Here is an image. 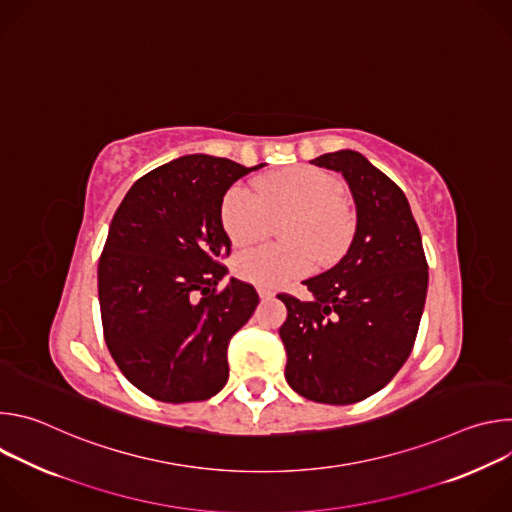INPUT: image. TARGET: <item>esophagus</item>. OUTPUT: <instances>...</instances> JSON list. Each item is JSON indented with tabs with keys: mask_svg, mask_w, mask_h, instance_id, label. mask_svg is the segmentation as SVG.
Wrapping results in <instances>:
<instances>
[{
	"mask_svg": "<svg viewBox=\"0 0 512 512\" xmlns=\"http://www.w3.org/2000/svg\"><path fill=\"white\" fill-rule=\"evenodd\" d=\"M257 291H259V298H261V300H269V298H273V296H275L273 291H271V289H267V287H259Z\"/></svg>",
	"mask_w": 512,
	"mask_h": 512,
	"instance_id": "34e87169",
	"label": "esophagus"
}]
</instances>
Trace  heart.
Wrapping results in <instances>:
<instances>
[{
	"instance_id": "heart-1",
	"label": "heart",
	"mask_w": 512,
	"mask_h": 512,
	"mask_svg": "<svg viewBox=\"0 0 512 512\" xmlns=\"http://www.w3.org/2000/svg\"><path fill=\"white\" fill-rule=\"evenodd\" d=\"M342 184L314 166H291L257 180L255 190L235 184L223 198L221 225L233 245L261 239L269 216L289 212L283 245H261L235 259V273L255 285L281 287L328 267L346 255L356 233V216L340 198Z\"/></svg>"
}]
</instances>
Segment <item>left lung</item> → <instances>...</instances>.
Segmentation results:
<instances>
[{"label":"left lung","mask_w":512,"mask_h":512,"mask_svg":"<svg viewBox=\"0 0 512 512\" xmlns=\"http://www.w3.org/2000/svg\"><path fill=\"white\" fill-rule=\"evenodd\" d=\"M312 164L340 172L356 202V233L346 255L306 279L314 300L289 294L279 328L285 379L302 397L350 405L381 391L409 358L427 294L421 235L403 190L352 150Z\"/></svg>","instance_id":"1"}]
</instances>
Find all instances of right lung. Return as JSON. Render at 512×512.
Instances as JSON below:
<instances>
[{
    "mask_svg": "<svg viewBox=\"0 0 512 512\" xmlns=\"http://www.w3.org/2000/svg\"><path fill=\"white\" fill-rule=\"evenodd\" d=\"M265 164L184 156L141 176L115 210L99 259L107 348L125 379L164 403L204 401L229 381L227 348L253 316L251 283L227 275V190Z\"/></svg>",
    "mask_w": 512,
    "mask_h": 512,
    "instance_id": "obj_1",
    "label": "right lung"
}]
</instances>
